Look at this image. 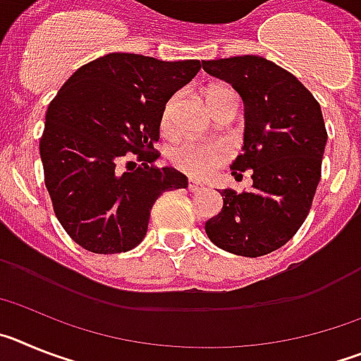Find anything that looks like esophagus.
<instances>
[{
	"mask_svg": "<svg viewBox=\"0 0 361 361\" xmlns=\"http://www.w3.org/2000/svg\"><path fill=\"white\" fill-rule=\"evenodd\" d=\"M188 190H190V191L204 190V184L199 183V180H193V178H190V183H188Z\"/></svg>",
	"mask_w": 361,
	"mask_h": 361,
	"instance_id": "obj_1",
	"label": "esophagus"
}]
</instances>
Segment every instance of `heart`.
<instances>
[{
    "instance_id": "heart-1",
    "label": "heart",
    "mask_w": 361,
    "mask_h": 361,
    "mask_svg": "<svg viewBox=\"0 0 361 361\" xmlns=\"http://www.w3.org/2000/svg\"><path fill=\"white\" fill-rule=\"evenodd\" d=\"M220 99H237L235 92L226 86H215L208 92V104ZM177 106V95L166 103L162 111V130L170 132L173 126V111ZM229 159V148L222 141H184L171 152V162L177 170L193 177H209L216 168Z\"/></svg>"
}]
</instances>
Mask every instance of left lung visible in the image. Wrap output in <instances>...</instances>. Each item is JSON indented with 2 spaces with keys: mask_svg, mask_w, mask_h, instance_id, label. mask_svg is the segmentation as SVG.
<instances>
[{
  "mask_svg": "<svg viewBox=\"0 0 361 361\" xmlns=\"http://www.w3.org/2000/svg\"><path fill=\"white\" fill-rule=\"evenodd\" d=\"M202 68L238 92L244 103V146L231 164L251 191L222 190L224 206L206 222L220 250L262 257L295 237L322 177L327 132L320 104L291 72L260 56L202 61Z\"/></svg>",
  "mask_w": 361,
  "mask_h": 361,
  "instance_id": "8db88e82",
  "label": "left lung"
}]
</instances>
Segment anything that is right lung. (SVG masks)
Here are the masks:
<instances>
[{
	"label": "right lung",
	"mask_w": 361,
	"mask_h": 361,
	"mask_svg": "<svg viewBox=\"0 0 361 361\" xmlns=\"http://www.w3.org/2000/svg\"><path fill=\"white\" fill-rule=\"evenodd\" d=\"M200 61H161L114 52L82 65L44 117L39 153L54 213L75 244L124 253L148 231L153 202L188 188L171 166L159 168L162 111L195 78Z\"/></svg>",
	"instance_id": "right-lung-1"
}]
</instances>
